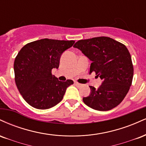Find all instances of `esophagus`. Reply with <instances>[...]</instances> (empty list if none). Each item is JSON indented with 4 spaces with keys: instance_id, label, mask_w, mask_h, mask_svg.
Segmentation results:
<instances>
[{
    "instance_id": "34e87169",
    "label": "esophagus",
    "mask_w": 146,
    "mask_h": 146,
    "mask_svg": "<svg viewBox=\"0 0 146 146\" xmlns=\"http://www.w3.org/2000/svg\"><path fill=\"white\" fill-rule=\"evenodd\" d=\"M75 86H76L77 87H80V86H82L81 84H80V83H78V82H75Z\"/></svg>"
}]
</instances>
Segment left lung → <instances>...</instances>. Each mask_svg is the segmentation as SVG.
Segmentation results:
<instances>
[{
    "label": "left lung",
    "instance_id": "1",
    "mask_svg": "<svg viewBox=\"0 0 146 146\" xmlns=\"http://www.w3.org/2000/svg\"><path fill=\"white\" fill-rule=\"evenodd\" d=\"M73 47L92 61L90 72L102 80L98 88L90 86V93L83 102L93 109L106 111L119 104L132 84L134 68L131 56L124 44L109 37L80 40Z\"/></svg>",
    "mask_w": 146,
    "mask_h": 146
}]
</instances>
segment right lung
<instances>
[{"mask_svg":"<svg viewBox=\"0 0 146 146\" xmlns=\"http://www.w3.org/2000/svg\"><path fill=\"white\" fill-rule=\"evenodd\" d=\"M74 43L73 40L44 38L28 43L18 52L14 65L15 82L30 106L48 109L62 101L73 81H59L51 71L58 68L62 53Z\"/></svg>","mask_w":146,"mask_h":146,"instance_id":"right-lung-1","label":"right lung"}]
</instances>
